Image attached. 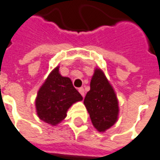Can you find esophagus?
I'll return each instance as SVG.
<instances>
[{"instance_id": "obj_1", "label": "esophagus", "mask_w": 160, "mask_h": 160, "mask_svg": "<svg viewBox=\"0 0 160 160\" xmlns=\"http://www.w3.org/2000/svg\"><path fill=\"white\" fill-rule=\"evenodd\" d=\"M79 92H80V93L82 95V97L85 96V90H84L83 87H80V88H79Z\"/></svg>"}]
</instances>
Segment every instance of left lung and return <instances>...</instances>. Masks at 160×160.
I'll list each match as a JSON object with an SVG mask.
<instances>
[{"mask_svg":"<svg viewBox=\"0 0 160 160\" xmlns=\"http://www.w3.org/2000/svg\"><path fill=\"white\" fill-rule=\"evenodd\" d=\"M84 104L93 126L104 132L114 125L118 117V102L113 88L100 69H96L91 80Z\"/></svg>","mask_w":160,"mask_h":160,"instance_id":"obj_1","label":"left lung"}]
</instances>
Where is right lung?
<instances>
[{
    "label": "right lung",
    "mask_w": 160,
    "mask_h": 160,
    "mask_svg": "<svg viewBox=\"0 0 160 160\" xmlns=\"http://www.w3.org/2000/svg\"><path fill=\"white\" fill-rule=\"evenodd\" d=\"M83 99L68 77L59 73V68L53 70L38 92L36 99L38 118L51 125H56L66 118L68 108Z\"/></svg>",
    "instance_id": "1"
}]
</instances>
